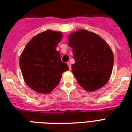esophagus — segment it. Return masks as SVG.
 <instances>
[{
  "mask_svg": "<svg viewBox=\"0 0 132 132\" xmlns=\"http://www.w3.org/2000/svg\"><path fill=\"white\" fill-rule=\"evenodd\" d=\"M67 65H68L69 69H71V63H70L69 62H67Z\"/></svg>",
  "mask_w": 132,
  "mask_h": 132,
  "instance_id": "1",
  "label": "esophagus"
}]
</instances>
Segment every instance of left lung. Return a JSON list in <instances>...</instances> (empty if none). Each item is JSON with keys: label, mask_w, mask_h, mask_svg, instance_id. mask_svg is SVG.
Segmentation results:
<instances>
[{"label": "left lung", "mask_w": 132, "mask_h": 132, "mask_svg": "<svg viewBox=\"0 0 132 132\" xmlns=\"http://www.w3.org/2000/svg\"><path fill=\"white\" fill-rule=\"evenodd\" d=\"M75 63L72 73L87 91H94L106 84L111 76L114 56L109 45L96 34L80 30L69 36Z\"/></svg>", "instance_id": "left-lung-1"}]
</instances>
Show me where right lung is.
I'll return each instance as SVG.
<instances>
[{"label": "right lung", "instance_id": "obj_1", "mask_svg": "<svg viewBox=\"0 0 132 132\" xmlns=\"http://www.w3.org/2000/svg\"><path fill=\"white\" fill-rule=\"evenodd\" d=\"M62 34L52 30L34 36L20 57V67L26 83L37 93H50L57 86L63 72L69 70L56 50Z\"/></svg>", "mask_w": 132, "mask_h": 132}]
</instances>
